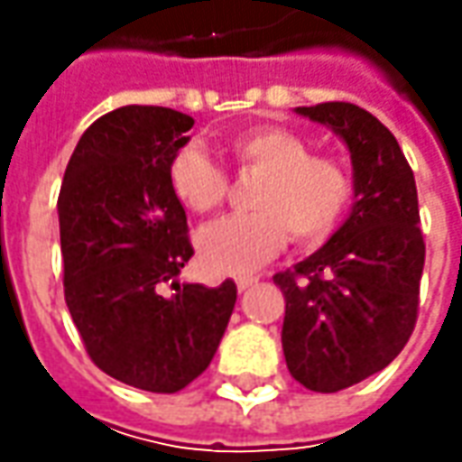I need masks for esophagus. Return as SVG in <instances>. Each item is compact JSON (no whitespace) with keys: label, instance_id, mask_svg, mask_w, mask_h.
<instances>
[{"label":"esophagus","instance_id":"1","mask_svg":"<svg viewBox=\"0 0 462 462\" xmlns=\"http://www.w3.org/2000/svg\"><path fill=\"white\" fill-rule=\"evenodd\" d=\"M257 280H259V277H254V275L236 277V288H239V291H246V288H252V285H254Z\"/></svg>","mask_w":462,"mask_h":462}]
</instances>
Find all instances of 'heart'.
<instances>
[{
	"label": "heart",
	"mask_w": 462,
	"mask_h": 462,
	"mask_svg": "<svg viewBox=\"0 0 462 462\" xmlns=\"http://www.w3.org/2000/svg\"><path fill=\"white\" fill-rule=\"evenodd\" d=\"M241 167L262 171L249 203L257 210L210 223L198 236L203 264L218 275H244L277 257L288 236L303 246L327 241L352 200V177L331 153L310 152L309 141L282 125H257L228 146ZM169 187L192 213L218 210L228 177L205 149L187 146L169 164Z\"/></svg>",
	"instance_id": "heart-1"
}]
</instances>
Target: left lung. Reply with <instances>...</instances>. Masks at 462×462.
Listing matches in <instances>:
<instances>
[{
    "label": "left lung",
    "mask_w": 462,
    "mask_h": 462,
    "mask_svg": "<svg viewBox=\"0 0 462 462\" xmlns=\"http://www.w3.org/2000/svg\"><path fill=\"white\" fill-rule=\"evenodd\" d=\"M295 113L328 125L352 159L349 218L319 252L275 275L291 375L337 393L393 363L414 331L424 270L417 182L399 141L363 107L321 102Z\"/></svg>",
    "instance_id": "8db88e82"
}]
</instances>
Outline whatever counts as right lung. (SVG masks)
<instances>
[{"label": "right lung", "instance_id": "right-lung-1", "mask_svg": "<svg viewBox=\"0 0 462 462\" xmlns=\"http://www.w3.org/2000/svg\"><path fill=\"white\" fill-rule=\"evenodd\" d=\"M192 125L169 107H117L84 131L59 195L63 295L87 355L152 393H177L203 373L236 303L234 280H177L192 244L169 164Z\"/></svg>", "mask_w": 462, "mask_h": 462}]
</instances>
